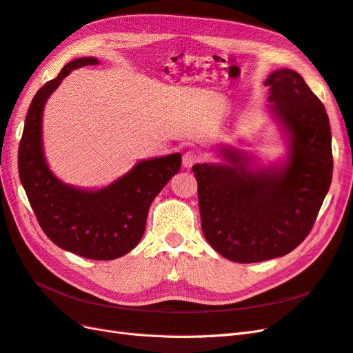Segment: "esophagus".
<instances>
[{
  "label": "esophagus",
  "instance_id": "esophagus-1",
  "mask_svg": "<svg viewBox=\"0 0 353 353\" xmlns=\"http://www.w3.org/2000/svg\"><path fill=\"white\" fill-rule=\"evenodd\" d=\"M200 159H201V154H200L199 152H196V150H188V152H185L184 156H183V165H184L185 168H190V166H193L196 162H199Z\"/></svg>",
  "mask_w": 353,
  "mask_h": 353
}]
</instances>
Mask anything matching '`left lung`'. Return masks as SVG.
I'll return each instance as SVG.
<instances>
[{
    "label": "left lung",
    "mask_w": 353,
    "mask_h": 353,
    "mask_svg": "<svg viewBox=\"0 0 353 353\" xmlns=\"http://www.w3.org/2000/svg\"><path fill=\"white\" fill-rule=\"evenodd\" d=\"M270 108L290 134L281 168L249 166L222 150L230 165L197 163L201 231L223 258L262 262L290 253L311 232L333 178L330 121L324 104L292 69L272 72Z\"/></svg>",
    "instance_id": "obj_1"
}]
</instances>
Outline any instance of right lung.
I'll list each match as a JSON object with an SVG mask.
<instances>
[{
    "label": "right lung",
    "instance_id": "right-lung-1",
    "mask_svg": "<svg viewBox=\"0 0 353 353\" xmlns=\"http://www.w3.org/2000/svg\"><path fill=\"white\" fill-rule=\"evenodd\" d=\"M99 65L77 59L41 87L26 114L19 144V176L46 236L59 248L94 261H112L140 243L152 201L181 168V154L138 162L101 190H79L52 175L42 148V110L47 99L73 69Z\"/></svg>",
    "mask_w": 353,
    "mask_h": 353
}]
</instances>
